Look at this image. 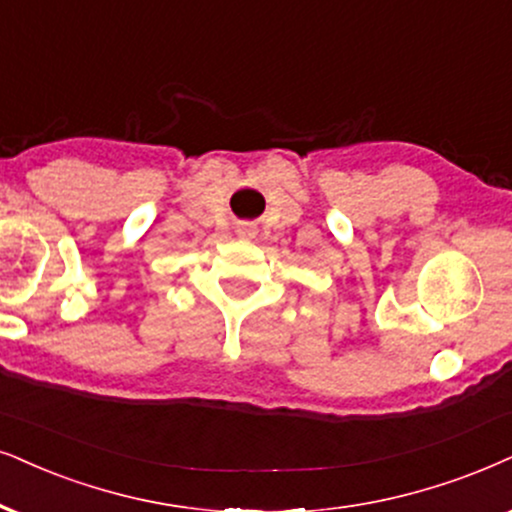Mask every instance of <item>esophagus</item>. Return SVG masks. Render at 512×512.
Segmentation results:
<instances>
[{"mask_svg":"<svg viewBox=\"0 0 512 512\" xmlns=\"http://www.w3.org/2000/svg\"><path fill=\"white\" fill-rule=\"evenodd\" d=\"M236 234L241 238H255L257 231H255V226H252V224H238Z\"/></svg>","mask_w":512,"mask_h":512,"instance_id":"34e87169","label":"esophagus"}]
</instances>
